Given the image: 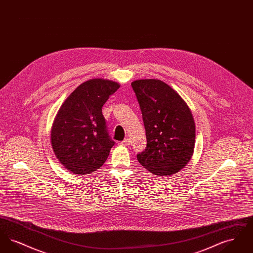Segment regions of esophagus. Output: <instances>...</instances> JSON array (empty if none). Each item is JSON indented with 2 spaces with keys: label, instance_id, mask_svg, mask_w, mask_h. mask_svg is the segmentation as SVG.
Masks as SVG:
<instances>
[{
  "label": "esophagus",
  "instance_id": "esophagus-1",
  "mask_svg": "<svg viewBox=\"0 0 253 253\" xmlns=\"http://www.w3.org/2000/svg\"><path fill=\"white\" fill-rule=\"evenodd\" d=\"M129 144H130V139L129 138H125L123 141L121 142V146H128Z\"/></svg>",
  "mask_w": 253,
  "mask_h": 253
}]
</instances>
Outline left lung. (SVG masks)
<instances>
[{"label": "left lung", "instance_id": "left-lung-1", "mask_svg": "<svg viewBox=\"0 0 253 253\" xmlns=\"http://www.w3.org/2000/svg\"><path fill=\"white\" fill-rule=\"evenodd\" d=\"M144 122L147 147L138 162L155 175L177 173L193 157L195 124L185 100L159 80L132 83Z\"/></svg>", "mask_w": 253, "mask_h": 253}]
</instances>
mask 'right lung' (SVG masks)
<instances>
[{
  "instance_id": "1",
  "label": "right lung",
  "mask_w": 253,
  "mask_h": 253,
  "mask_svg": "<svg viewBox=\"0 0 253 253\" xmlns=\"http://www.w3.org/2000/svg\"><path fill=\"white\" fill-rule=\"evenodd\" d=\"M120 86L104 79L89 80L60 106L51 129V145L59 161L72 173L94 172L106 161L115 142L101 108Z\"/></svg>"
}]
</instances>
